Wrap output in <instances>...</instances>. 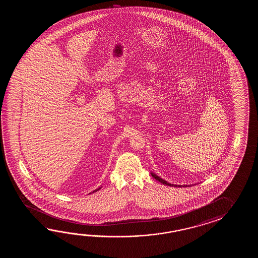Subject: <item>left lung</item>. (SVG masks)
<instances>
[{"label":"left lung","instance_id":"obj_1","mask_svg":"<svg viewBox=\"0 0 258 258\" xmlns=\"http://www.w3.org/2000/svg\"><path fill=\"white\" fill-rule=\"evenodd\" d=\"M151 175H152V177H153V178H155V179H156L157 181H160L161 183H163V184H166V185H169V186H190V185H175V184H171V183H170V182H168V181H165V180H163V179H161V178H160V177H159V176L156 175V174H155V173H153V172H151Z\"/></svg>","mask_w":258,"mask_h":258}]
</instances>
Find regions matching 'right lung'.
Returning <instances> with one entry per match:
<instances>
[{"mask_svg": "<svg viewBox=\"0 0 258 258\" xmlns=\"http://www.w3.org/2000/svg\"><path fill=\"white\" fill-rule=\"evenodd\" d=\"M99 189H100V187H99V189H98V190H99ZM98 190H95V191H93V192H97V191H98Z\"/></svg>", "mask_w": 258, "mask_h": 258, "instance_id": "obj_1", "label": "right lung"}]
</instances>
